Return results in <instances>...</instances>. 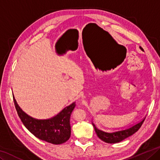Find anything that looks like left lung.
Segmentation results:
<instances>
[{
    "mask_svg": "<svg viewBox=\"0 0 160 160\" xmlns=\"http://www.w3.org/2000/svg\"><path fill=\"white\" fill-rule=\"evenodd\" d=\"M139 48H140L142 51H144L142 48L139 47ZM144 120H145V118L143 119L141 122H139V123L136 124V125L131 127L130 128L126 129V130L117 131V132H110V133L105 132L98 130L93 123H92V125L94 126L95 131L96 134H97L98 137L101 139V140H102L105 142H107V143L113 144V143L120 142L124 140L125 139L128 138V137H130L131 135H132L133 134H135L136 132L141 128V126L144 122Z\"/></svg>",
    "mask_w": 160,
    "mask_h": 160,
    "instance_id": "8db88e82",
    "label": "left lung"
}]
</instances>
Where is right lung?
Returning a JSON list of instances; mask_svg holds the SVG:
<instances>
[{
    "label": "right lung",
    "mask_w": 160,
    "mask_h": 160,
    "mask_svg": "<svg viewBox=\"0 0 160 160\" xmlns=\"http://www.w3.org/2000/svg\"><path fill=\"white\" fill-rule=\"evenodd\" d=\"M13 101L22 124L37 138L54 144H62L69 139L71 134L70 118L76 105L75 102L65 108L52 118L38 120L24 112L17 104L14 97Z\"/></svg>",
    "instance_id": "add662e5"
}]
</instances>
